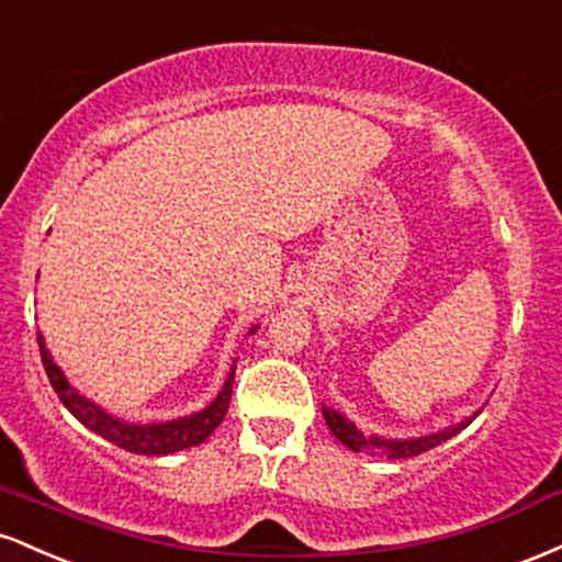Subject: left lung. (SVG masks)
<instances>
[{
    "label": "left lung",
    "mask_w": 562,
    "mask_h": 562,
    "mask_svg": "<svg viewBox=\"0 0 562 562\" xmlns=\"http://www.w3.org/2000/svg\"><path fill=\"white\" fill-rule=\"evenodd\" d=\"M481 412V409H479ZM479 412L465 417L462 423L449 425V428L438 430V434L430 436H420V438H383V436H367L362 430L357 428L351 420H346L340 412L330 409V406H322V415H325L327 428L333 430V436L338 438L344 447H348L351 451H364V454L372 457H385V460H406V457H417L423 451L438 447V443L449 441L451 436H457L460 430H465L470 423L479 417Z\"/></svg>",
    "instance_id": "8db88e82"
}]
</instances>
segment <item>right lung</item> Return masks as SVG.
Returning a JSON list of instances; mask_svg holds the SVG:
<instances>
[{"label": "right lung", "mask_w": 562, "mask_h": 562, "mask_svg": "<svg viewBox=\"0 0 562 562\" xmlns=\"http://www.w3.org/2000/svg\"><path fill=\"white\" fill-rule=\"evenodd\" d=\"M256 333V327H250V335ZM38 351H42L44 370H47L49 383L60 402L66 404V409L76 417L81 425H87L89 430H94L97 436H102L105 441L115 443V447L134 451V454H173V451H182L190 447H198L209 438L214 430L222 425L224 415L229 409L232 398V383H235V364H232L227 380H224V389L218 391V396L211 402L205 409L195 412V415L179 417V420H166V423H150V425H137V423H124L119 417L108 415L102 406L89 402L87 396H81L74 385L68 383V378L63 375L60 367L55 364L53 353L47 351L44 344V335H36Z\"/></svg>", "instance_id": "add662e5"}]
</instances>
